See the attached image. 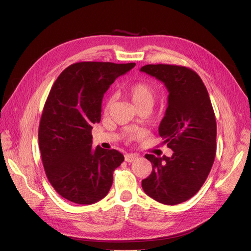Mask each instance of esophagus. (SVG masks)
<instances>
[{
  "label": "esophagus",
  "mask_w": 251,
  "mask_h": 251,
  "mask_svg": "<svg viewBox=\"0 0 251 251\" xmlns=\"http://www.w3.org/2000/svg\"><path fill=\"white\" fill-rule=\"evenodd\" d=\"M138 159V155L136 154H126L125 155V160L126 162H133V161H136Z\"/></svg>",
  "instance_id": "1"
}]
</instances>
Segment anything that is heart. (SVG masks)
<instances>
[{"label": "heart", "mask_w": 251, "mask_h": 251, "mask_svg": "<svg viewBox=\"0 0 251 251\" xmlns=\"http://www.w3.org/2000/svg\"><path fill=\"white\" fill-rule=\"evenodd\" d=\"M126 94L131 98L136 108H149L153 107L156 98V89L153 83L149 81L135 82L126 89ZM112 100H109L105 103V110L110 108Z\"/></svg>", "instance_id": "1"}]
</instances>
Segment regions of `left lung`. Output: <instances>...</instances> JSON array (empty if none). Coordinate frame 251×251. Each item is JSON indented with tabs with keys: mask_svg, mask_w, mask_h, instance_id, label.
<instances>
[{
	"mask_svg": "<svg viewBox=\"0 0 251 251\" xmlns=\"http://www.w3.org/2000/svg\"><path fill=\"white\" fill-rule=\"evenodd\" d=\"M146 72L164 83L168 108L159 126L171 157L147 154L153 171L141 185L151 198L166 205L191 199L206 180L216 156L217 124L206 87L195 71L176 65H146Z\"/></svg>",
	"mask_w": 251,
	"mask_h": 251,
	"instance_id": "obj_1",
	"label": "left lung"
}]
</instances>
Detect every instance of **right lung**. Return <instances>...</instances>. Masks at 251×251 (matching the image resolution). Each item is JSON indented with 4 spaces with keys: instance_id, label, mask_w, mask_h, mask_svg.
Returning <instances> with one entry per match:
<instances>
[{
    "instance_id": "1",
    "label": "right lung",
    "mask_w": 251,
    "mask_h": 251,
    "mask_svg": "<svg viewBox=\"0 0 251 251\" xmlns=\"http://www.w3.org/2000/svg\"><path fill=\"white\" fill-rule=\"evenodd\" d=\"M135 63H75L59 74L45 103L39 146L47 178L56 193L76 204H93L108 195L113 172L125 157L116 150L92 149V126L115 79Z\"/></svg>"
}]
</instances>
